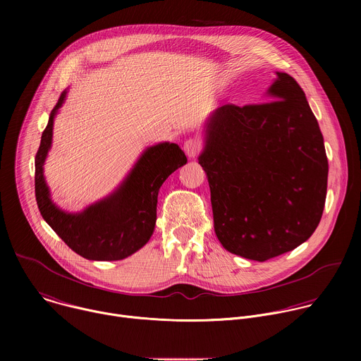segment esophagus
Masks as SVG:
<instances>
[{
  "mask_svg": "<svg viewBox=\"0 0 361 361\" xmlns=\"http://www.w3.org/2000/svg\"><path fill=\"white\" fill-rule=\"evenodd\" d=\"M201 148H202V144H201V141L198 138H188L184 142V151H185V154H187L190 159L197 157L198 154H200V151H201Z\"/></svg>",
  "mask_w": 361,
  "mask_h": 361,
  "instance_id": "1",
  "label": "esophagus"
}]
</instances>
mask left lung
<instances>
[{"label": "left lung", "mask_w": 361, "mask_h": 361, "mask_svg": "<svg viewBox=\"0 0 361 361\" xmlns=\"http://www.w3.org/2000/svg\"><path fill=\"white\" fill-rule=\"evenodd\" d=\"M269 95L274 101L219 107L198 157L217 238L227 251L255 262L312 237L329 177L323 134L301 87L277 73Z\"/></svg>", "instance_id": "left-lung-1"}]
</instances>
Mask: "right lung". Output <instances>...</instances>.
<instances>
[{
  "label": "right lung",
  "mask_w": 361,
  "mask_h": 361,
  "mask_svg": "<svg viewBox=\"0 0 361 361\" xmlns=\"http://www.w3.org/2000/svg\"><path fill=\"white\" fill-rule=\"evenodd\" d=\"M61 92L48 118L35 156V200L42 219L59 237L87 260L116 262L147 244L157 220L160 187L171 173L187 163L184 151L174 142L148 147L121 185L109 197L81 213H66L49 198L42 166L53 141L54 117L63 106Z\"/></svg>",
  "instance_id": "right-lung-1"
}]
</instances>
